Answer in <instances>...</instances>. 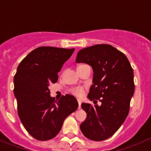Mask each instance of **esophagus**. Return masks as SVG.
I'll use <instances>...</instances> for the list:
<instances>
[{"label":"esophagus","instance_id":"34e87169","mask_svg":"<svg viewBox=\"0 0 151 151\" xmlns=\"http://www.w3.org/2000/svg\"><path fill=\"white\" fill-rule=\"evenodd\" d=\"M78 109L81 108V100L79 99H78Z\"/></svg>","mask_w":151,"mask_h":151}]
</instances>
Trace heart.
Segmentation results:
<instances>
[{
    "label": "heart",
    "instance_id": "heart-1",
    "mask_svg": "<svg viewBox=\"0 0 151 151\" xmlns=\"http://www.w3.org/2000/svg\"><path fill=\"white\" fill-rule=\"evenodd\" d=\"M84 65H86L81 64L78 65L77 69L84 66ZM71 92H72V94H73L74 95L77 96V97H81V96H82V94H83V88H82V87H75V88H73V89H71Z\"/></svg>",
    "mask_w": 151,
    "mask_h": 151
}]
</instances>
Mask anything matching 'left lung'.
Here are the masks:
<instances>
[{
	"label": "left lung",
	"mask_w": 151,
	"mask_h": 151,
	"mask_svg": "<svg viewBox=\"0 0 151 151\" xmlns=\"http://www.w3.org/2000/svg\"><path fill=\"white\" fill-rule=\"evenodd\" d=\"M76 62L92 68L93 85L87 97L93 102H101L94 106L82 102L87 117L80 129L88 139L105 140L114 134L128 116L134 92L133 69L125 54L108 44L81 49Z\"/></svg>",
	"instance_id": "left-lung-1"
}]
</instances>
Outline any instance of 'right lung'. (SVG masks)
<instances>
[{"label":"right lung","instance_id":"1","mask_svg":"<svg viewBox=\"0 0 151 151\" xmlns=\"http://www.w3.org/2000/svg\"><path fill=\"white\" fill-rule=\"evenodd\" d=\"M75 49L41 46L29 53L19 65L14 78L18 115L28 133L38 140L57 135L65 119L78 103L70 94L55 100L49 87L57 81V73Z\"/></svg>","mask_w":151,"mask_h":151}]
</instances>
